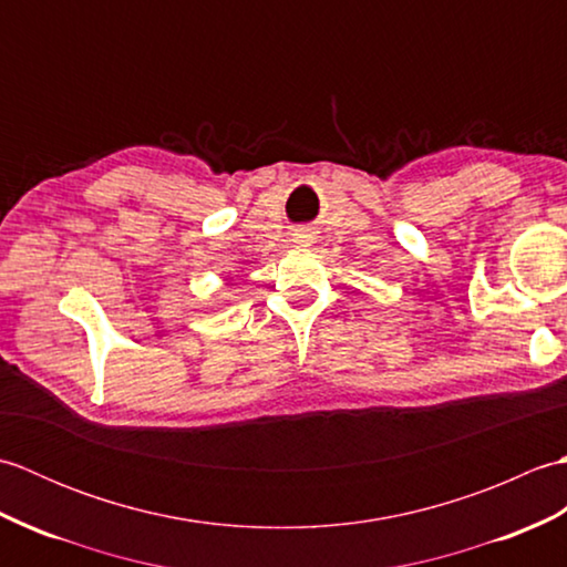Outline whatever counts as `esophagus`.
Returning <instances> with one entry per match:
<instances>
[{"instance_id":"esophagus-1","label":"esophagus","mask_w":567,"mask_h":567,"mask_svg":"<svg viewBox=\"0 0 567 567\" xmlns=\"http://www.w3.org/2000/svg\"><path fill=\"white\" fill-rule=\"evenodd\" d=\"M292 244L299 248H307L315 244V234H311L309 228H297V231L292 234Z\"/></svg>"}]
</instances>
